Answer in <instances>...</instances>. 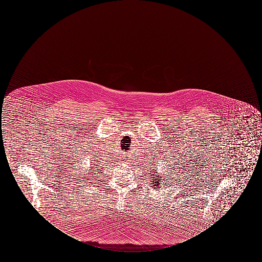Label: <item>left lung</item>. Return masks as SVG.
Returning a JSON list of instances; mask_svg holds the SVG:
<instances>
[{
	"mask_svg": "<svg viewBox=\"0 0 262 262\" xmlns=\"http://www.w3.org/2000/svg\"><path fill=\"white\" fill-rule=\"evenodd\" d=\"M155 173H157V171H156ZM151 176H152V174H151ZM153 176H154V178H155V180L152 181V182H153V187H160V185H162V184L160 183V181H161L162 179H159V177L156 178V174H153Z\"/></svg>",
	"mask_w": 262,
	"mask_h": 262,
	"instance_id": "obj_1",
	"label": "left lung"
}]
</instances>
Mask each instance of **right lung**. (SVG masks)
Returning <instances> with one entry per match:
<instances>
[{"mask_svg": "<svg viewBox=\"0 0 262 262\" xmlns=\"http://www.w3.org/2000/svg\"><path fill=\"white\" fill-rule=\"evenodd\" d=\"M92 165H95V166H97V165H98V164H95V163H92ZM92 173H93V171H92ZM90 174V173H89V174ZM91 177H93V174H91Z\"/></svg>", "mask_w": 262, "mask_h": 262, "instance_id": "right-lung-1", "label": "right lung"}]
</instances>
